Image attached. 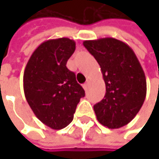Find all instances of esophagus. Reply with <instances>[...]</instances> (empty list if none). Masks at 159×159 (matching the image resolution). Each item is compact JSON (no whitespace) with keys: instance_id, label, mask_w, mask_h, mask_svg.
<instances>
[{"instance_id":"1","label":"esophagus","mask_w":159,"mask_h":159,"mask_svg":"<svg viewBox=\"0 0 159 159\" xmlns=\"http://www.w3.org/2000/svg\"><path fill=\"white\" fill-rule=\"evenodd\" d=\"M89 81H87V82L85 83L84 85H83V89H85L86 91L88 90V89H89Z\"/></svg>"}]
</instances>
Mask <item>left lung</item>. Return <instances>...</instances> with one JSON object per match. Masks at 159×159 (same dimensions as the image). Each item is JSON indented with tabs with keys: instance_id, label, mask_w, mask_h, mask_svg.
Masks as SVG:
<instances>
[{
	"instance_id": "obj_1",
	"label": "left lung",
	"mask_w": 159,
	"mask_h": 159,
	"mask_svg": "<svg viewBox=\"0 0 159 159\" xmlns=\"http://www.w3.org/2000/svg\"><path fill=\"white\" fill-rule=\"evenodd\" d=\"M84 47L101 67L106 93L94 105L97 120L111 129L127 125L143 104L146 78L134 52L114 38L85 40Z\"/></svg>"
}]
</instances>
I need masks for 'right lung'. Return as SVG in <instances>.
<instances>
[{
    "instance_id": "obj_1",
    "label": "right lung",
    "mask_w": 159,
    "mask_h": 159,
    "mask_svg": "<svg viewBox=\"0 0 159 159\" xmlns=\"http://www.w3.org/2000/svg\"><path fill=\"white\" fill-rule=\"evenodd\" d=\"M75 46V41L68 38L42 42L32 54L24 72L28 104L43 124L55 130L70 124L80 98L85 96L75 73L66 67Z\"/></svg>"
}]
</instances>
